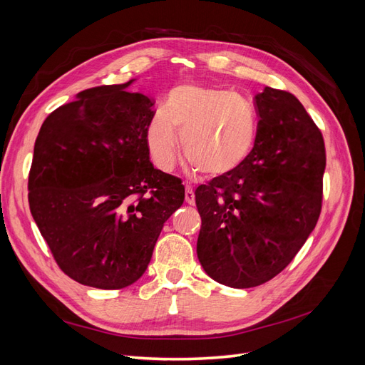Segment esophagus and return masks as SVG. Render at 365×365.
<instances>
[{
    "label": "esophagus",
    "mask_w": 365,
    "mask_h": 365,
    "mask_svg": "<svg viewBox=\"0 0 365 365\" xmlns=\"http://www.w3.org/2000/svg\"><path fill=\"white\" fill-rule=\"evenodd\" d=\"M185 202L190 205L195 204V192L190 185H185Z\"/></svg>",
    "instance_id": "obj_1"
}]
</instances>
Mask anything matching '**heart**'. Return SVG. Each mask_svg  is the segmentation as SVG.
Returning a JSON list of instances; mask_svg holds the SVG:
<instances>
[{
	"label": "heart",
	"mask_w": 365,
	"mask_h": 365,
	"mask_svg": "<svg viewBox=\"0 0 365 365\" xmlns=\"http://www.w3.org/2000/svg\"><path fill=\"white\" fill-rule=\"evenodd\" d=\"M176 128L184 157L204 176L228 173L244 161L257 137L256 109L235 93L220 88L182 83L172 88L165 105L153 111L146 141L161 170L176 161Z\"/></svg>",
	"instance_id": "b5f03b06"
}]
</instances>
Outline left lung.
<instances>
[{
  "mask_svg": "<svg viewBox=\"0 0 365 365\" xmlns=\"http://www.w3.org/2000/svg\"><path fill=\"white\" fill-rule=\"evenodd\" d=\"M257 137L236 169L195 192L204 271L231 288H254L280 274L322 213L326 148L298 98L264 86L254 98Z\"/></svg>",
  "mask_w": 365,
  "mask_h": 365,
  "instance_id": "1",
  "label": "left lung"
}]
</instances>
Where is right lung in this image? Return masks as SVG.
<instances>
[{
    "instance_id": "add662e5",
    "label": "right lung",
    "mask_w": 365,
    "mask_h": 365,
    "mask_svg": "<svg viewBox=\"0 0 365 365\" xmlns=\"http://www.w3.org/2000/svg\"><path fill=\"white\" fill-rule=\"evenodd\" d=\"M132 81L77 94L43 120L29 173V204L58 267L98 289L137 282L163 225L182 202L181 180L153 168L150 97Z\"/></svg>"
}]
</instances>
